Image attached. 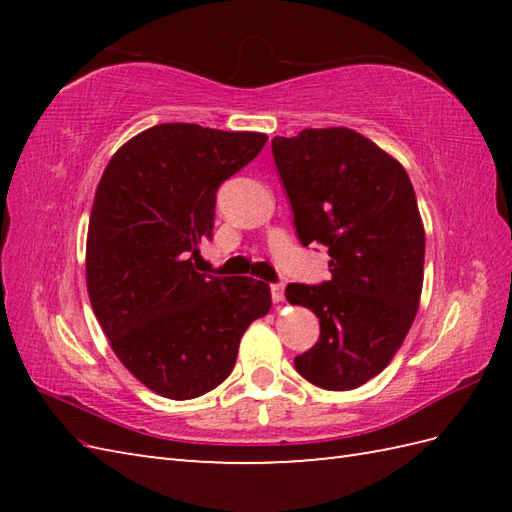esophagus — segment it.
I'll return each mask as SVG.
<instances>
[{
    "mask_svg": "<svg viewBox=\"0 0 512 512\" xmlns=\"http://www.w3.org/2000/svg\"><path fill=\"white\" fill-rule=\"evenodd\" d=\"M270 295H273L275 303L284 301V284H273V286H270Z\"/></svg>",
    "mask_w": 512,
    "mask_h": 512,
    "instance_id": "34e87169",
    "label": "esophagus"
}]
</instances>
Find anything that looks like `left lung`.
<instances>
[{
    "mask_svg": "<svg viewBox=\"0 0 512 512\" xmlns=\"http://www.w3.org/2000/svg\"><path fill=\"white\" fill-rule=\"evenodd\" d=\"M275 165L303 246H328L330 281L288 284L292 306L317 314L321 336L297 372L330 391L378 376L420 306L424 226L407 171L347 127L273 138Z\"/></svg>",
    "mask_w": 512,
    "mask_h": 512,
    "instance_id": "8db88e82",
    "label": "left lung"
}]
</instances>
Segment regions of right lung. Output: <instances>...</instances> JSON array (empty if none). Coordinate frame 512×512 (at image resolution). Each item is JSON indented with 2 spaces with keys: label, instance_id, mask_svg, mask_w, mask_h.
Returning <instances> with one entry per match:
<instances>
[{
  "label": "right lung",
  "instance_id": "add662e5",
  "mask_svg": "<svg viewBox=\"0 0 512 512\" xmlns=\"http://www.w3.org/2000/svg\"><path fill=\"white\" fill-rule=\"evenodd\" d=\"M268 136L162 123L116 151L96 187L85 277L114 354L171 400L198 398L233 372L242 334L270 310V286L193 268L211 237L215 193Z\"/></svg>",
  "mask_w": 512,
  "mask_h": 512
}]
</instances>
